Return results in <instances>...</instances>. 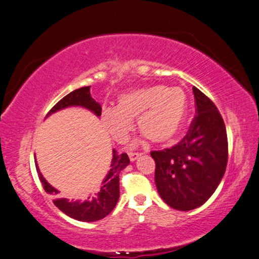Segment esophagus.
I'll use <instances>...</instances> for the list:
<instances>
[{"label": "esophagus", "mask_w": 259, "mask_h": 259, "mask_svg": "<svg viewBox=\"0 0 259 259\" xmlns=\"http://www.w3.org/2000/svg\"><path fill=\"white\" fill-rule=\"evenodd\" d=\"M140 154H142V153H139V152H128L131 162H134V160H136L138 157H140Z\"/></svg>", "instance_id": "1"}]
</instances>
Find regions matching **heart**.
<instances>
[{
    "label": "heart",
    "instance_id": "1",
    "mask_svg": "<svg viewBox=\"0 0 259 259\" xmlns=\"http://www.w3.org/2000/svg\"><path fill=\"white\" fill-rule=\"evenodd\" d=\"M188 101L181 88L152 85L119 96L116 108H105L101 121L117 143H125L132 131V120L151 142L166 143L179 133L187 114Z\"/></svg>",
    "mask_w": 259,
    "mask_h": 259
}]
</instances>
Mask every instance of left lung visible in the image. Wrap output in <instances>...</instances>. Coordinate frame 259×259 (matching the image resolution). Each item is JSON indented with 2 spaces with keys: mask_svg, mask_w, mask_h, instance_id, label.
<instances>
[{
  "mask_svg": "<svg viewBox=\"0 0 259 259\" xmlns=\"http://www.w3.org/2000/svg\"><path fill=\"white\" fill-rule=\"evenodd\" d=\"M196 115L179 144L151 151L154 181L164 202L177 210L203 204L219 186L228 159L227 133L213 101L193 87Z\"/></svg>",
  "mask_w": 259,
  "mask_h": 259,
  "instance_id": "left-lung-1",
  "label": "left lung"
}]
</instances>
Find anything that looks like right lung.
<instances>
[{
  "label": "right lung",
  "instance_id": "right-lung-1",
  "mask_svg": "<svg viewBox=\"0 0 259 259\" xmlns=\"http://www.w3.org/2000/svg\"><path fill=\"white\" fill-rule=\"evenodd\" d=\"M70 106L84 107V108L95 113L97 116H101V112H102L100 103H97L93 99L92 95H90V87H83V88L73 90V92L68 94L66 96H64L59 102H57L52 107L51 110L48 113V115ZM128 164L130 158L127 156V153H117L116 150L114 149L112 163H110V169L108 174H107L106 179L102 181L99 189L92 196H89L85 201H69L68 199H56L53 202H55L56 207H58L64 214H66V215L75 220L92 223V221L103 219L116 206L117 200H119L120 196L119 175L121 172V170L125 169ZM35 166L36 171H38L40 182L42 183V187L46 193L52 196L58 195L59 191L55 189L51 184L46 182V180L44 179L41 172H40L38 165Z\"/></svg>",
  "mask_w": 259,
  "mask_h": 259
}]
</instances>
